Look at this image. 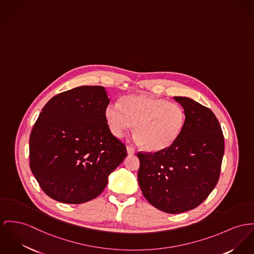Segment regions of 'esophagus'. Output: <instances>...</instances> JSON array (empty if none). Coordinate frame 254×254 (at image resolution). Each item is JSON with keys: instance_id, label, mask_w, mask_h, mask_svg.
I'll return each mask as SVG.
<instances>
[{"instance_id": "1", "label": "esophagus", "mask_w": 254, "mask_h": 254, "mask_svg": "<svg viewBox=\"0 0 254 254\" xmlns=\"http://www.w3.org/2000/svg\"><path fill=\"white\" fill-rule=\"evenodd\" d=\"M127 153H128L129 155H134L135 153V150L134 149V147H132V146L128 145V146H127Z\"/></svg>"}]
</instances>
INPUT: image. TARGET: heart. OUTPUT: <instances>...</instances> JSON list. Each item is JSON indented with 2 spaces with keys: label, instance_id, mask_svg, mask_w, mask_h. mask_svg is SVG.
Instances as JSON below:
<instances>
[{
  "label": "heart",
  "instance_id": "b5f03b06",
  "mask_svg": "<svg viewBox=\"0 0 254 254\" xmlns=\"http://www.w3.org/2000/svg\"><path fill=\"white\" fill-rule=\"evenodd\" d=\"M105 118L117 137H122L134 125L135 140L149 152L170 147L186 124L181 105L150 95H127L119 104L111 103L105 110Z\"/></svg>",
  "mask_w": 254,
  "mask_h": 254
}]
</instances>
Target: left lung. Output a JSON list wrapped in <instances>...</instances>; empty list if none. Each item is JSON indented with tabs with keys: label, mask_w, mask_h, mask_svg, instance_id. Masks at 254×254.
I'll use <instances>...</instances> for the list:
<instances>
[{
	"label": "left lung",
	"mask_w": 254,
	"mask_h": 254,
	"mask_svg": "<svg viewBox=\"0 0 254 254\" xmlns=\"http://www.w3.org/2000/svg\"><path fill=\"white\" fill-rule=\"evenodd\" d=\"M186 113V124L169 148L138 152V185L155 208L179 214L196 208L220 178L224 137L214 113L201 104L176 96Z\"/></svg>",
	"instance_id": "obj_1"
}]
</instances>
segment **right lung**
<instances>
[{
  "label": "right lung",
  "mask_w": 254,
  "mask_h": 254,
  "mask_svg": "<svg viewBox=\"0 0 254 254\" xmlns=\"http://www.w3.org/2000/svg\"><path fill=\"white\" fill-rule=\"evenodd\" d=\"M104 86H78L43 107L30 135V168L53 199L81 204L97 197L127 156L105 118Z\"/></svg>",
  "instance_id": "obj_1"
}]
</instances>
